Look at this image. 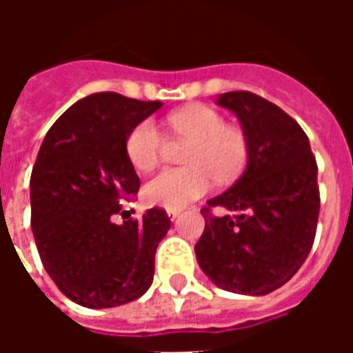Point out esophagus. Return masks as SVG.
<instances>
[{
	"label": "esophagus",
	"mask_w": 353,
	"mask_h": 353,
	"mask_svg": "<svg viewBox=\"0 0 353 353\" xmlns=\"http://www.w3.org/2000/svg\"><path fill=\"white\" fill-rule=\"evenodd\" d=\"M179 214H181V210H168V217H170V219H176V217Z\"/></svg>",
	"instance_id": "34e87169"
}]
</instances>
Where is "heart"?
<instances>
[{
    "instance_id": "b5f03b06",
    "label": "heart",
    "mask_w": 353,
    "mask_h": 353,
    "mask_svg": "<svg viewBox=\"0 0 353 353\" xmlns=\"http://www.w3.org/2000/svg\"><path fill=\"white\" fill-rule=\"evenodd\" d=\"M172 134L189 141L183 151L187 166L166 168L149 179L143 196L153 206L179 210L210 189L212 177L217 183L236 179L248 164L250 141L236 124L206 103H191L172 111L166 119ZM162 132L151 119H143L130 128L124 151L138 172H151L162 153Z\"/></svg>"
}]
</instances>
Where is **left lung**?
I'll return each instance as SVG.
<instances>
[{
	"mask_svg": "<svg viewBox=\"0 0 353 353\" xmlns=\"http://www.w3.org/2000/svg\"><path fill=\"white\" fill-rule=\"evenodd\" d=\"M217 103L240 119L250 157L236 183L200 210L206 227L194 252L215 285L266 295L291 280L312 250L318 164L308 136L276 103L248 90L221 94ZM214 207L230 214L214 216Z\"/></svg>",
	"mask_w": 353,
	"mask_h": 353,
	"instance_id": "1",
	"label": "left lung"
}]
</instances>
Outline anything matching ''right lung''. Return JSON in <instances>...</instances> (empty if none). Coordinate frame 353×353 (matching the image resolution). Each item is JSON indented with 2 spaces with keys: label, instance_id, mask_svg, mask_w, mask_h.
<instances>
[{
  "label": "right lung",
  "instance_id": "obj_1",
  "mask_svg": "<svg viewBox=\"0 0 353 353\" xmlns=\"http://www.w3.org/2000/svg\"><path fill=\"white\" fill-rule=\"evenodd\" d=\"M117 92L83 98L43 139L30 177L32 230L45 270L73 303L113 308L145 293L168 214L147 210L141 219L113 221L136 199L139 177L128 162L130 128L161 108Z\"/></svg>",
  "mask_w": 353,
  "mask_h": 353
}]
</instances>
